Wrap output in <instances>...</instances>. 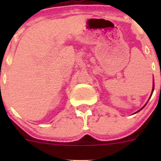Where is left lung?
Instances as JSON below:
<instances>
[{
    "instance_id": "1",
    "label": "left lung",
    "mask_w": 161,
    "mask_h": 161,
    "mask_svg": "<svg viewBox=\"0 0 161 161\" xmlns=\"http://www.w3.org/2000/svg\"><path fill=\"white\" fill-rule=\"evenodd\" d=\"M143 107H144V106H143Z\"/></svg>"
}]
</instances>
